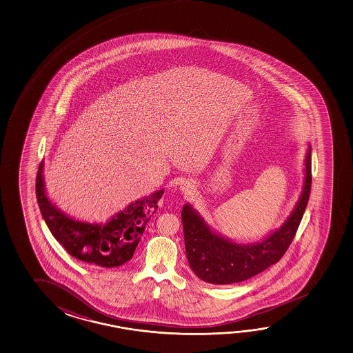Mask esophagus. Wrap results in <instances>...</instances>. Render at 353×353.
<instances>
[{"label":"esophagus","instance_id":"1","mask_svg":"<svg viewBox=\"0 0 353 353\" xmlns=\"http://www.w3.org/2000/svg\"><path fill=\"white\" fill-rule=\"evenodd\" d=\"M194 190V184H192L190 181H184L180 184V192L183 194H190Z\"/></svg>","mask_w":353,"mask_h":353}]
</instances>
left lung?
<instances>
[{
	"mask_svg": "<svg viewBox=\"0 0 353 353\" xmlns=\"http://www.w3.org/2000/svg\"><path fill=\"white\" fill-rule=\"evenodd\" d=\"M303 185L283 224L256 243L239 244L212 229L189 203L183 206L186 257L194 274L214 285L245 281L277 263L295 237L311 192V145L303 161Z\"/></svg>",
	"mask_w": 353,
	"mask_h": 353,
	"instance_id": "8db88e82",
	"label": "left lung"
}]
</instances>
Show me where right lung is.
I'll return each mask as SVG.
<instances>
[{
  "label": "right lung",
  "mask_w": 353,
  "mask_h": 353,
  "mask_svg": "<svg viewBox=\"0 0 353 353\" xmlns=\"http://www.w3.org/2000/svg\"><path fill=\"white\" fill-rule=\"evenodd\" d=\"M163 192L161 189L135 200L107 223H87L62 212L47 196L43 161L39 164L36 179L39 210L52 235L72 256L103 269L118 268L133 257Z\"/></svg>",
  "instance_id": "right-lung-1"
}]
</instances>
